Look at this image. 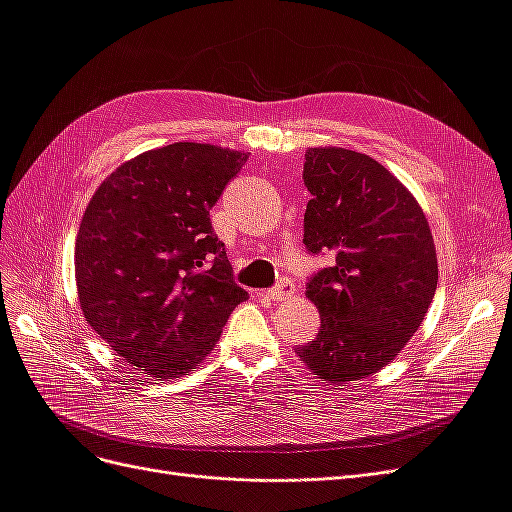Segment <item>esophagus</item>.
<instances>
[{
  "mask_svg": "<svg viewBox=\"0 0 512 512\" xmlns=\"http://www.w3.org/2000/svg\"><path fill=\"white\" fill-rule=\"evenodd\" d=\"M294 290H297V288H294V284L290 280H282L280 284L273 286L271 290H258V294H260V297H269L273 301H282V299L292 297Z\"/></svg>",
  "mask_w": 512,
  "mask_h": 512,
  "instance_id": "34e87169",
  "label": "esophagus"
}]
</instances>
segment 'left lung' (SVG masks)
Here are the masks:
<instances>
[{
	"label": "left lung",
	"instance_id": "left-lung-1",
	"mask_svg": "<svg viewBox=\"0 0 512 512\" xmlns=\"http://www.w3.org/2000/svg\"><path fill=\"white\" fill-rule=\"evenodd\" d=\"M303 218L309 254H335L309 277L320 331L299 359L329 382L361 380L389 365L423 324L438 258L423 209L380 162L342 147L305 151Z\"/></svg>",
	"mask_w": 512,
	"mask_h": 512
}]
</instances>
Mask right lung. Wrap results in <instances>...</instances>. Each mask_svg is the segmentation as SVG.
Here are the masks:
<instances>
[{
  "label": "right lung",
  "instance_id": "1",
  "mask_svg": "<svg viewBox=\"0 0 512 512\" xmlns=\"http://www.w3.org/2000/svg\"><path fill=\"white\" fill-rule=\"evenodd\" d=\"M247 153L173 143L121 164L76 237L83 316L123 361L173 380L205 359L247 292L209 211Z\"/></svg>",
  "mask_w": 512,
  "mask_h": 512
}]
</instances>
